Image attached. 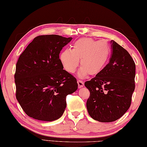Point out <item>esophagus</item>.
<instances>
[{
	"instance_id": "obj_1",
	"label": "esophagus",
	"mask_w": 147,
	"mask_h": 147,
	"mask_svg": "<svg viewBox=\"0 0 147 147\" xmlns=\"http://www.w3.org/2000/svg\"><path fill=\"white\" fill-rule=\"evenodd\" d=\"M77 82H78V88H81L82 87H83V86H84V82H83V80H78Z\"/></svg>"
}]
</instances>
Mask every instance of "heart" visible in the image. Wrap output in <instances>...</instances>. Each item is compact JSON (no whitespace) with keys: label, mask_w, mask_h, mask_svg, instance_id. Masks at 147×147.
Here are the masks:
<instances>
[{"label":"heart","mask_w":147,"mask_h":147,"mask_svg":"<svg viewBox=\"0 0 147 147\" xmlns=\"http://www.w3.org/2000/svg\"><path fill=\"white\" fill-rule=\"evenodd\" d=\"M110 54V47L105 40L83 38L73 44L71 50H64L59 57L64 69L70 73L75 72L81 59L82 67L79 76L83 77L88 74L100 73L107 64Z\"/></svg>","instance_id":"obj_1"}]
</instances>
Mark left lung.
I'll return each mask as SVG.
<instances>
[{"label":"left lung","mask_w":147,"mask_h":147,"mask_svg":"<svg viewBox=\"0 0 147 147\" xmlns=\"http://www.w3.org/2000/svg\"><path fill=\"white\" fill-rule=\"evenodd\" d=\"M109 63L84 85L90 92L86 102L88 113L94 120L111 122L121 118L131 105L135 90V64L123 47L111 40Z\"/></svg>","instance_id":"left-lung-1"}]
</instances>
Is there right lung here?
<instances>
[{
	"label": "right lung",
	"instance_id": "1",
	"mask_svg": "<svg viewBox=\"0 0 147 147\" xmlns=\"http://www.w3.org/2000/svg\"><path fill=\"white\" fill-rule=\"evenodd\" d=\"M72 37L42 35L35 37L16 63V96L29 117L45 121L57 120L65 110L66 96L78 89L76 78L63 69V47Z\"/></svg>",
	"mask_w": 147,
	"mask_h": 147
}]
</instances>
